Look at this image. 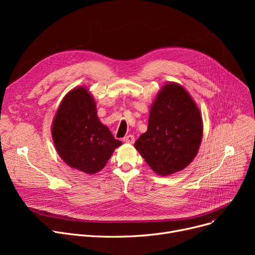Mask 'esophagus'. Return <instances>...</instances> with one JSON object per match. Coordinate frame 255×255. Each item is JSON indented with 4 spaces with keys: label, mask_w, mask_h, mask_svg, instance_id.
Wrapping results in <instances>:
<instances>
[{
    "label": "esophagus",
    "mask_w": 255,
    "mask_h": 255,
    "mask_svg": "<svg viewBox=\"0 0 255 255\" xmlns=\"http://www.w3.org/2000/svg\"><path fill=\"white\" fill-rule=\"evenodd\" d=\"M134 140H135L134 136H133L132 134H129V135H127L123 138V141L126 142V143H133V142H134Z\"/></svg>",
    "instance_id": "34e87169"
}]
</instances>
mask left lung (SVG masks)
<instances>
[{
	"mask_svg": "<svg viewBox=\"0 0 255 255\" xmlns=\"http://www.w3.org/2000/svg\"><path fill=\"white\" fill-rule=\"evenodd\" d=\"M198 107L181 85L167 83L150 110L148 130L134 146L159 176H169L188 166L203 138Z\"/></svg>",
	"mask_w": 255,
	"mask_h": 255,
	"instance_id": "obj_1",
	"label": "left lung"
}]
</instances>
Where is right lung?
Segmentation results:
<instances>
[{
    "instance_id": "right-lung-1",
    "label": "right lung",
    "mask_w": 255,
    "mask_h": 255,
    "mask_svg": "<svg viewBox=\"0 0 255 255\" xmlns=\"http://www.w3.org/2000/svg\"><path fill=\"white\" fill-rule=\"evenodd\" d=\"M51 136L63 161L88 175L101 170L122 144L99 121L95 100L85 87L74 88L63 98Z\"/></svg>"
}]
</instances>
